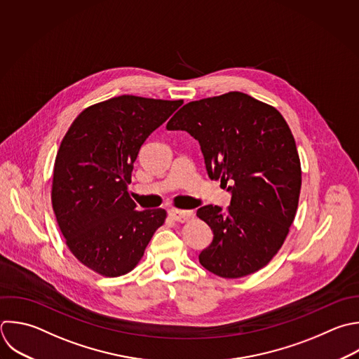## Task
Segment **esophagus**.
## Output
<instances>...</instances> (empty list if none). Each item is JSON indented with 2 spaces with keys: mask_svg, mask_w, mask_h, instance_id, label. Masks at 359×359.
<instances>
[{
  "mask_svg": "<svg viewBox=\"0 0 359 359\" xmlns=\"http://www.w3.org/2000/svg\"><path fill=\"white\" fill-rule=\"evenodd\" d=\"M168 215L172 220H175L178 223L189 222L194 216V213L191 210H181V209H171V210H168Z\"/></svg>",
  "mask_w": 359,
  "mask_h": 359,
  "instance_id": "34e87169",
  "label": "esophagus"
}]
</instances>
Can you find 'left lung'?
<instances>
[{
    "instance_id": "1",
    "label": "left lung",
    "mask_w": 359,
    "mask_h": 359,
    "mask_svg": "<svg viewBox=\"0 0 359 359\" xmlns=\"http://www.w3.org/2000/svg\"><path fill=\"white\" fill-rule=\"evenodd\" d=\"M199 142L210 180L231 194L230 206H203L196 216L213 231L199 254L209 272L236 279L276 255L293 223L302 168L293 135L271 105L233 91L184 105L167 123Z\"/></svg>"
}]
</instances>
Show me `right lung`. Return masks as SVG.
Here are the masks:
<instances>
[{
  "label": "right lung",
  "mask_w": 359,
  "mask_h": 359,
  "mask_svg": "<svg viewBox=\"0 0 359 359\" xmlns=\"http://www.w3.org/2000/svg\"><path fill=\"white\" fill-rule=\"evenodd\" d=\"M181 105L115 97L86 108L62 140L52 184L56 220L73 255L102 276L130 272L165 222L164 209L137 210L128 185L142 144Z\"/></svg>",
  "instance_id": "1"
}]
</instances>
